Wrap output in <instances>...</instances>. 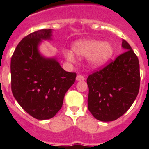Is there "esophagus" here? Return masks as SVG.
Here are the masks:
<instances>
[{
    "label": "esophagus",
    "mask_w": 149,
    "mask_h": 149,
    "mask_svg": "<svg viewBox=\"0 0 149 149\" xmlns=\"http://www.w3.org/2000/svg\"><path fill=\"white\" fill-rule=\"evenodd\" d=\"M76 80H77V81H84V80H85V77L83 75H81V74H78V75L77 76V77H76Z\"/></svg>",
    "instance_id": "1"
}]
</instances>
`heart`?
Returning <instances> with one entry per match:
<instances>
[{"label":"heart","mask_w":149,"mask_h":149,"mask_svg":"<svg viewBox=\"0 0 149 149\" xmlns=\"http://www.w3.org/2000/svg\"><path fill=\"white\" fill-rule=\"evenodd\" d=\"M73 51L80 56H89V65L95 68L103 65L113 54V48L110 43L97 40L78 41L73 45ZM64 55L68 61L74 62L75 60L72 51L65 50Z\"/></svg>","instance_id":"heart-1"}]
</instances>
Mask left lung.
<instances>
[{
	"label": "left lung",
	"mask_w": 149,
	"mask_h": 149,
	"mask_svg": "<svg viewBox=\"0 0 149 149\" xmlns=\"http://www.w3.org/2000/svg\"><path fill=\"white\" fill-rule=\"evenodd\" d=\"M125 51L105 66L89 74L88 109L99 121L110 122L127 111L139 93L140 73L138 57L127 41Z\"/></svg>",
	"instance_id": "1"
}]
</instances>
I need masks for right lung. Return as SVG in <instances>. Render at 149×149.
<instances>
[{
  "mask_svg": "<svg viewBox=\"0 0 149 149\" xmlns=\"http://www.w3.org/2000/svg\"><path fill=\"white\" fill-rule=\"evenodd\" d=\"M51 36V29L26 36L17 45L10 64L13 96L27 113L40 120L58 113L65 93L76 78L75 72H65L56 60L39 54V43Z\"/></svg>",
  "mask_w": 149,
  "mask_h": 149,
  "instance_id": "obj_1",
  "label": "right lung"
}]
</instances>
